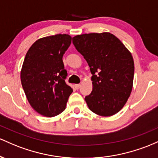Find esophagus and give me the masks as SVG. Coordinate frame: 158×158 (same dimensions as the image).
Returning <instances> with one entry per match:
<instances>
[{
  "instance_id": "esophagus-1",
  "label": "esophagus",
  "mask_w": 158,
  "mask_h": 158,
  "mask_svg": "<svg viewBox=\"0 0 158 158\" xmlns=\"http://www.w3.org/2000/svg\"><path fill=\"white\" fill-rule=\"evenodd\" d=\"M81 84H74V88L77 89H79L80 87H81Z\"/></svg>"
}]
</instances>
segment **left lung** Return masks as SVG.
<instances>
[{"instance_id":"obj_1","label":"left lung","mask_w":158,"mask_h":158,"mask_svg":"<svg viewBox=\"0 0 158 158\" xmlns=\"http://www.w3.org/2000/svg\"><path fill=\"white\" fill-rule=\"evenodd\" d=\"M72 43L93 74V91L85 97L89 110L102 116L117 113L133 87L134 63L131 52L110 33L77 35Z\"/></svg>"}]
</instances>
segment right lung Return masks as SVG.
Returning <instances> with one entry per match:
<instances>
[{
	"instance_id": "add662e5",
	"label": "right lung",
	"mask_w": 158,
	"mask_h": 158,
	"mask_svg": "<svg viewBox=\"0 0 158 158\" xmlns=\"http://www.w3.org/2000/svg\"><path fill=\"white\" fill-rule=\"evenodd\" d=\"M72 37L56 34L40 39L27 52L21 81L31 107L42 116L53 117L65 110L73 90L65 80L67 72L63 56Z\"/></svg>"
}]
</instances>
